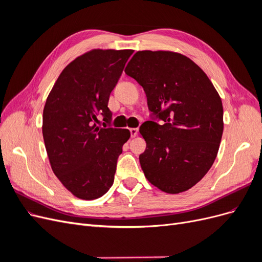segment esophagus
I'll use <instances>...</instances> for the list:
<instances>
[{
  "mask_svg": "<svg viewBox=\"0 0 262 262\" xmlns=\"http://www.w3.org/2000/svg\"><path fill=\"white\" fill-rule=\"evenodd\" d=\"M129 130H130V133H131V138H136L139 134V129L138 128H131Z\"/></svg>",
  "mask_w": 262,
  "mask_h": 262,
  "instance_id": "obj_1",
  "label": "esophagus"
}]
</instances>
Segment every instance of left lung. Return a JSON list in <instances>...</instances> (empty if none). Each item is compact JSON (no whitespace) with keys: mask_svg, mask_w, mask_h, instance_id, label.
Returning <instances> with one entry per match:
<instances>
[{"mask_svg":"<svg viewBox=\"0 0 262 262\" xmlns=\"http://www.w3.org/2000/svg\"><path fill=\"white\" fill-rule=\"evenodd\" d=\"M124 72L143 87L150 112L140 126L145 177L164 192L186 191L215 161L224 126L221 97L207 74L179 53L139 51Z\"/></svg>","mask_w":262,"mask_h":262,"instance_id":"left-lung-1","label":"left lung"}]
</instances>
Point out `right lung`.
<instances>
[{"mask_svg":"<svg viewBox=\"0 0 262 262\" xmlns=\"http://www.w3.org/2000/svg\"><path fill=\"white\" fill-rule=\"evenodd\" d=\"M133 50H92L62 71L47 98L42 136L51 168L69 191L83 200L104 195L114 184L118 157L130 138L110 123V93Z\"/></svg>","mask_w":262,"mask_h":262,"instance_id":"1","label":"right lung"}]
</instances>
